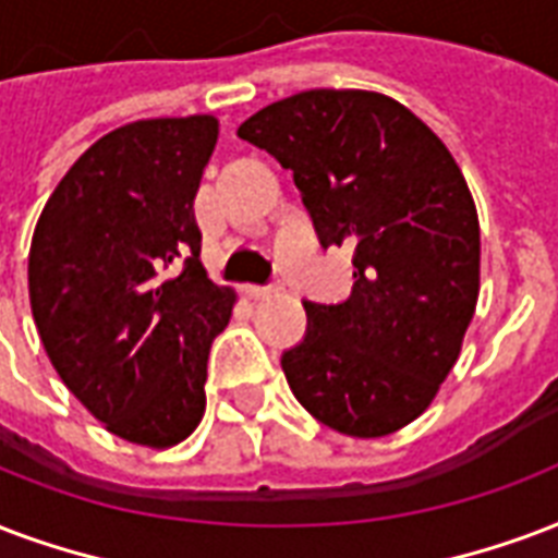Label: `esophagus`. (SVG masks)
Wrapping results in <instances>:
<instances>
[{"mask_svg": "<svg viewBox=\"0 0 558 558\" xmlns=\"http://www.w3.org/2000/svg\"><path fill=\"white\" fill-rule=\"evenodd\" d=\"M275 292V287H245V295L254 298V301H260V298H269Z\"/></svg>", "mask_w": 558, "mask_h": 558, "instance_id": "obj_1", "label": "esophagus"}]
</instances>
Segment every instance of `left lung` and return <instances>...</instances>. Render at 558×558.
I'll list each match as a JSON object with an SVG mask.
<instances>
[{
  "label": "left lung",
  "mask_w": 558,
  "mask_h": 558,
  "mask_svg": "<svg viewBox=\"0 0 558 558\" xmlns=\"http://www.w3.org/2000/svg\"><path fill=\"white\" fill-rule=\"evenodd\" d=\"M292 169L322 248H354L345 301H304L280 356L292 395L330 430L377 439L430 407L480 292L474 198L430 128L368 90H304L236 131Z\"/></svg>",
  "instance_id": "1"
}]
</instances>
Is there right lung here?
<instances>
[{"label":"right lung","instance_id":"right-lung-1","mask_svg":"<svg viewBox=\"0 0 558 558\" xmlns=\"http://www.w3.org/2000/svg\"><path fill=\"white\" fill-rule=\"evenodd\" d=\"M213 117L140 119L96 140L34 228L28 295L43 348L119 439L172 448L204 415L207 356L233 292L204 271L195 193Z\"/></svg>","mask_w":558,"mask_h":558}]
</instances>
